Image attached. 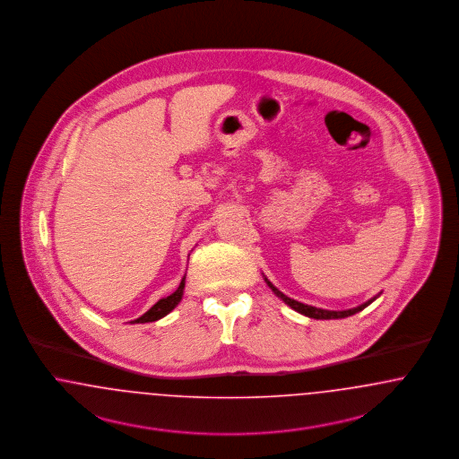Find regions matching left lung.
Listing matches in <instances>:
<instances>
[{
	"label": "left lung",
	"mask_w": 459,
	"mask_h": 459,
	"mask_svg": "<svg viewBox=\"0 0 459 459\" xmlns=\"http://www.w3.org/2000/svg\"><path fill=\"white\" fill-rule=\"evenodd\" d=\"M265 282H267V286L274 291V295L278 297V299H282L288 307H291L293 310H297L299 314L301 316H307V317H310V319H344V317H350V316H355L357 312L359 310H363L365 307H368L372 301L376 299H379V295L377 297H374V299H368V301H365V303H361L359 307H355V308H348V310H325V308H317V307H312V305H305V303H299L297 299H290V297H286L284 293H281L280 290L271 282V281L267 280V278H264Z\"/></svg>",
	"instance_id": "left-lung-1"
}]
</instances>
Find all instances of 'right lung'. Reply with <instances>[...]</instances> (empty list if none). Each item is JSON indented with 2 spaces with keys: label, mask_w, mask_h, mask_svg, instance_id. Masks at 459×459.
Listing matches in <instances>:
<instances>
[{
  "label": "right lung",
  "mask_w": 459,
  "mask_h": 459,
  "mask_svg": "<svg viewBox=\"0 0 459 459\" xmlns=\"http://www.w3.org/2000/svg\"><path fill=\"white\" fill-rule=\"evenodd\" d=\"M183 290H185V276H183V280L179 282V286L177 288L175 293H171V295L166 297V299H160V301H158L156 305H152L142 317L134 320V322H135V324H143V322H154V320L166 317V316L178 305L181 299H183Z\"/></svg>",
  "instance_id": "add662e5"
}]
</instances>
